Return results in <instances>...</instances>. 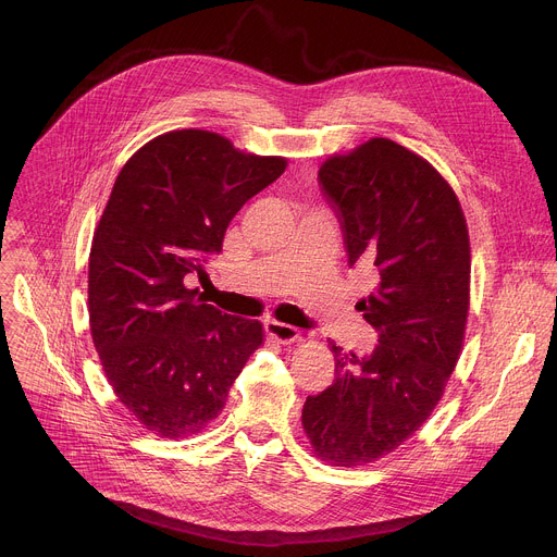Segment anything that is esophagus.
<instances>
[{"label": "esophagus", "instance_id": "1", "mask_svg": "<svg viewBox=\"0 0 557 557\" xmlns=\"http://www.w3.org/2000/svg\"><path fill=\"white\" fill-rule=\"evenodd\" d=\"M267 335L284 346L288 344H295V342H301V333L295 329V326H288V324H282V322H267Z\"/></svg>", "mask_w": 557, "mask_h": 557}]
</instances>
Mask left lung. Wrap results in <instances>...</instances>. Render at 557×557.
<instances>
[{"mask_svg": "<svg viewBox=\"0 0 557 557\" xmlns=\"http://www.w3.org/2000/svg\"><path fill=\"white\" fill-rule=\"evenodd\" d=\"M320 181L339 211L350 267L374 275L357 310L379 346L359 357L329 344L335 383L308 396L301 428L317 458L357 467L406 443L441 401L465 342L469 231L443 174L389 138L329 156Z\"/></svg>", "mask_w": 557, "mask_h": 557, "instance_id": "left-lung-1", "label": "left lung"}]
</instances>
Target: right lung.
Here are the masks:
<instances>
[{
    "mask_svg": "<svg viewBox=\"0 0 557 557\" xmlns=\"http://www.w3.org/2000/svg\"><path fill=\"white\" fill-rule=\"evenodd\" d=\"M284 170L282 156L174 129L119 172L90 249V333L116 399L147 432H202L264 344L260 322L202 304L185 277L205 275L233 215Z\"/></svg>",
    "mask_w": 557,
    "mask_h": 557,
    "instance_id": "right-lung-1",
    "label": "right lung"
}]
</instances>
